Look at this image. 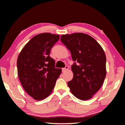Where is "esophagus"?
<instances>
[{
    "mask_svg": "<svg viewBox=\"0 0 125 125\" xmlns=\"http://www.w3.org/2000/svg\"><path fill=\"white\" fill-rule=\"evenodd\" d=\"M68 68H69L68 66H65V68H63L62 69V72H65V71H66L67 70H68Z\"/></svg>",
    "mask_w": 125,
    "mask_h": 125,
    "instance_id": "34e87169",
    "label": "esophagus"
}]
</instances>
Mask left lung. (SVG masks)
Listing matches in <instances>:
<instances>
[{
	"label": "left lung",
	"instance_id": "obj_1",
	"mask_svg": "<svg viewBox=\"0 0 125 125\" xmlns=\"http://www.w3.org/2000/svg\"><path fill=\"white\" fill-rule=\"evenodd\" d=\"M61 41L71 53L73 78L68 82L71 92L82 100L91 99L103 85L106 74V56L94 38L84 33L62 35Z\"/></svg>",
	"mask_w": 125,
	"mask_h": 125
}]
</instances>
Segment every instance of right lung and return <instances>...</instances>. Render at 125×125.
Instances as JSON below:
<instances>
[{
    "mask_svg": "<svg viewBox=\"0 0 125 125\" xmlns=\"http://www.w3.org/2000/svg\"><path fill=\"white\" fill-rule=\"evenodd\" d=\"M59 39V35L40 33L30 40L19 54V78L26 92L36 100L50 95L62 72L61 68L54 67L55 61L50 56Z\"/></svg>",
    "mask_w": 125,
    "mask_h": 125,
    "instance_id": "obj_1",
    "label": "right lung"
}]
</instances>
